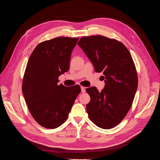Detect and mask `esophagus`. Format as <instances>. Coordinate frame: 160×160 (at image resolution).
<instances>
[{
  "label": "esophagus",
  "mask_w": 160,
  "mask_h": 160,
  "mask_svg": "<svg viewBox=\"0 0 160 160\" xmlns=\"http://www.w3.org/2000/svg\"><path fill=\"white\" fill-rule=\"evenodd\" d=\"M81 92L82 93L85 92V88L84 87H81Z\"/></svg>",
  "instance_id": "obj_1"
}]
</instances>
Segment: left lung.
Here are the masks:
<instances>
[{
	"mask_svg": "<svg viewBox=\"0 0 160 160\" xmlns=\"http://www.w3.org/2000/svg\"><path fill=\"white\" fill-rule=\"evenodd\" d=\"M78 45L105 78L101 92L95 87L86 89L90 97L86 106L88 117L101 128H113L127 115L138 89L132 58L122 43L101 35L82 37Z\"/></svg>",
	"mask_w": 160,
	"mask_h": 160,
	"instance_id": "8db88e82",
	"label": "left lung"
}]
</instances>
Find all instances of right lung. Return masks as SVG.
Segmentation results:
<instances>
[{
	"instance_id": "1",
	"label": "right lung",
	"mask_w": 160,
	"mask_h": 160,
	"mask_svg": "<svg viewBox=\"0 0 160 160\" xmlns=\"http://www.w3.org/2000/svg\"><path fill=\"white\" fill-rule=\"evenodd\" d=\"M79 38L57 37L39 43L25 70L22 91L33 118L41 126L56 128L68 118L81 88L58 84L70 68L72 52Z\"/></svg>"
}]
</instances>
